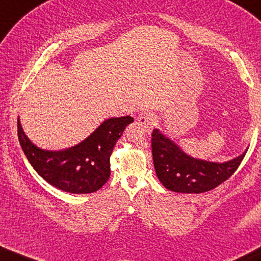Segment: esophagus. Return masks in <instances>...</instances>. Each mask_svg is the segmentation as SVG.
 Wrapping results in <instances>:
<instances>
[{
	"label": "esophagus",
	"mask_w": 261,
	"mask_h": 261,
	"mask_svg": "<svg viewBox=\"0 0 261 261\" xmlns=\"http://www.w3.org/2000/svg\"><path fill=\"white\" fill-rule=\"evenodd\" d=\"M138 122L141 125L147 127V129H152V127L156 125L158 120H156V116L154 114L148 113V112H144L139 115Z\"/></svg>",
	"instance_id": "obj_1"
}]
</instances>
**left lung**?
Returning a JSON list of instances; mask_svg holds the SVG:
<instances>
[{"label": "left lung", "instance_id": "obj_1", "mask_svg": "<svg viewBox=\"0 0 261 261\" xmlns=\"http://www.w3.org/2000/svg\"><path fill=\"white\" fill-rule=\"evenodd\" d=\"M247 152L226 162H211L185 153L159 129L152 134L155 173L166 189L179 193H202L214 189L235 173Z\"/></svg>", "mask_w": 261, "mask_h": 261}]
</instances>
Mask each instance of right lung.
Returning a JSON list of instances; mask_svg holds the SVG:
<instances>
[{
    "mask_svg": "<svg viewBox=\"0 0 261 261\" xmlns=\"http://www.w3.org/2000/svg\"><path fill=\"white\" fill-rule=\"evenodd\" d=\"M134 122L131 116L110 117L92 134L72 147L48 151L31 141L17 121L21 149L31 166L53 187L69 193L98 191L110 176V155L125 127Z\"/></svg>",
    "mask_w": 261,
    "mask_h": 261,
    "instance_id": "obj_1",
    "label": "right lung"
}]
</instances>
